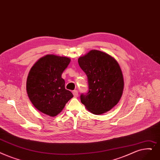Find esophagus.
<instances>
[{"mask_svg":"<svg viewBox=\"0 0 160 160\" xmlns=\"http://www.w3.org/2000/svg\"><path fill=\"white\" fill-rule=\"evenodd\" d=\"M72 93H73V95L74 97H77L78 96V92L77 90H74V91L72 92Z\"/></svg>","mask_w":160,"mask_h":160,"instance_id":"obj_1","label":"esophagus"}]
</instances>
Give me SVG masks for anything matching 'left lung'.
Masks as SVG:
<instances>
[{
  "instance_id": "left-lung-1",
  "label": "left lung",
  "mask_w": 160,
  "mask_h": 160,
  "mask_svg": "<svg viewBox=\"0 0 160 160\" xmlns=\"http://www.w3.org/2000/svg\"><path fill=\"white\" fill-rule=\"evenodd\" d=\"M78 61L89 85L88 93L80 96L82 103L93 114L106 113L117 105L123 93L124 81L119 63L110 55L96 50Z\"/></svg>"
}]
</instances>
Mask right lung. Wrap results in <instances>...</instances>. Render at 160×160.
Here are the masks:
<instances>
[{"instance_id": "obj_1", "label": "right lung", "mask_w": 160, "mask_h": 160, "mask_svg": "<svg viewBox=\"0 0 160 160\" xmlns=\"http://www.w3.org/2000/svg\"><path fill=\"white\" fill-rule=\"evenodd\" d=\"M70 62L69 58L48 54L31 67L26 89L32 104L40 112L56 116L73 97L72 93L65 89V80L61 77Z\"/></svg>"}]
</instances>
